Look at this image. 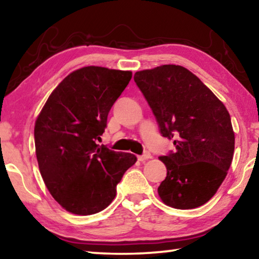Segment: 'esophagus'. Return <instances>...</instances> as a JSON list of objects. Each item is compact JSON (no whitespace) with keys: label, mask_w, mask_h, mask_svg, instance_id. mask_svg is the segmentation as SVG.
I'll return each mask as SVG.
<instances>
[{"label":"esophagus","mask_w":259,"mask_h":259,"mask_svg":"<svg viewBox=\"0 0 259 259\" xmlns=\"http://www.w3.org/2000/svg\"><path fill=\"white\" fill-rule=\"evenodd\" d=\"M151 157H152V155L150 154V153L146 152V153H144L143 155H139V156H138V160H139V161H145V160L151 159Z\"/></svg>","instance_id":"1"}]
</instances>
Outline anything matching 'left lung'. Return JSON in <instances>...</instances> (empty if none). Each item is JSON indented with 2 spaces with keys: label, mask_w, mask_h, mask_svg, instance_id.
<instances>
[{
  "label": "left lung",
  "mask_w": 259,
  "mask_h": 259,
  "mask_svg": "<svg viewBox=\"0 0 259 259\" xmlns=\"http://www.w3.org/2000/svg\"><path fill=\"white\" fill-rule=\"evenodd\" d=\"M134 80L154 114L160 134L176 150L159 159L166 177L157 192L176 209H193L212 198L234 153L231 116L198 76L178 65L136 72Z\"/></svg>",
  "instance_id": "1"
}]
</instances>
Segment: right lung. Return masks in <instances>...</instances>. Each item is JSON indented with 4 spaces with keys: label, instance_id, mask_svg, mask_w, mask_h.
<instances>
[{
    "label": "right lung",
    "instance_id": "right-lung-1",
    "mask_svg": "<svg viewBox=\"0 0 259 259\" xmlns=\"http://www.w3.org/2000/svg\"><path fill=\"white\" fill-rule=\"evenodd\" d=\"M133 73L88 66L69 74L52 91L34 128L41 176L61 207L75 214L102 211L137 157L99 146L113 104Z\"/></svg>",
    "mask_w": 259,
    "mask_h": 259
}]
</instances>
